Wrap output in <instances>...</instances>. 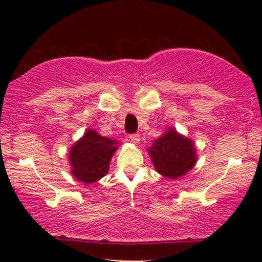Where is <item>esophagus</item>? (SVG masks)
Returning a JSON list of instances; mask_svg holds the SVG:
<instances>
[{
  "mask_svg": "<svg viewBox=\"0 0 262 262\" xmlns=\"http://www.w3.org/2000/svg\"><path fill=\"white\" fill-rule=\"evenodd\" d=\"M129 140L133 142V143H135V144H137L140 142V135L139 134H132L130 136H129Z\"/></svg>",
  "mask_w": 262,
  "mask_h": 262,
  "instance_id": "obj_1",
  "label": "esophagus"
}]
</instances>
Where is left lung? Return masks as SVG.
I'll return each mask as SVG.
<instances>
[{
	"instance_id": "1",
	"label": "left lung",
	"mask_w": 262,
	"mask_h": 262,
	"mask_svg": "<svg viewBox=\"0 0 262 262\" xmlns=\"http://www.w3.org/2000/svg\"><path fill=\"white\" fill-rule=\"evenodd\" d=\"M159 174L174 180L187 174L198 162L196 147L187 136L168 127L147 149Z\"/></svg>"
}]
</instances>
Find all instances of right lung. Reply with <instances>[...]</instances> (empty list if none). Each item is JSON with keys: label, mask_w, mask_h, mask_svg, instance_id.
Wrapping results in <instances>:
<instances>
[{"label": "right lung", "mask_w": 262, "mask_h": 262, "mask_svg": "<svg viewBox=\"0 0 262 262\" xmlns=\"http://www.w3.org/2000/svg\"><path fill=\"white\" fill-rule=\"evenodd\" d=\"M119 141L101 136L88 128L84 135L69 149L70 173L84 184H94L107 174L110 162L118 150Z\"/></svg>", "instance_id": "right-lung-1"}]
</instances>
